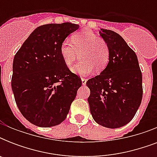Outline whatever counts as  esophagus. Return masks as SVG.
I'll return each mask as SVG.
<instances>
[{"instance_id":"34e87169","label":"esophagus","mask_w":157,"mask_h":157,"mask_svg":"<svg viewBox=\"0 0 157 157\" xmlns=\"http://www.w3.org/2000/svg\"><path fill=\"white\" fill-rule=\"evenodd\" d=\"M86 81H87V80H86V78H81V82H82V85H86Z\"/></svg>"}]
</instances>
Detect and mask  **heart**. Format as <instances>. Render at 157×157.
Returning <instances> with one entry per match:
<instances>
[{"label":"heart","instance_id":"heart-1","mask_svg":"<svg viewBox=\"0 0 157 157\" xmlns=\"http://www.w3.org/2000/svg\"><path fill=\"white\" fill-rule=\"evenodd\" d=\"M62 42L59 53L66 65L71 66L81 53V61L71 67V71L80 76H87L94 71H103L110 59V48L104 39L98 37L90 30H83Z\"/></svg>","mask_w":157,"mask_h":157}]
</instances>
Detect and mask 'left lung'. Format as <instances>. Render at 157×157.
Listing matches in <instances>:
<instances>
[{"mask_svg": "<svg viewBox=\"0 0 157 157\" xmlns=\"http://www.w3.org/2000/svg\"><path fill=\"white\" fill-rule=\"evenodd\" d=\"M99 34L110 48L109 63L90 79L88 102L94 120L102 126L116 129L128 124L143 98L142 72L136 54L113 31L101 28Z\"/></svg>", "mask_w": 157, "mask_h": 157, "instance_id": "1", "label": "left lung"}]
</instances>
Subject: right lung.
<instances>
[{"label":"right lung","instance_id":"add662e5","mask_svg":"<svg viewBox=\"0 0 157 157\" xmlns=\"http://www.w3.org/2000/svg\"><path fill=\"white\" fill-rule=\"evenodd\" d=\"M78 28L71 23L40 26L14 55L11 79L14 99L22 115L36 126L63 121L82 85L59 53L62 42Z\"/></svg>","mask_w":157,"mask_h":157}]
</instances>
